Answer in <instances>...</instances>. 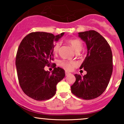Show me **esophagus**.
<instances>
[{
    "label": "esophagus",
    "instance_id": "obj_1",
    "mask_svg": "<svg viewBox=\"0 0 124 124\" xmlns=\"http://www.w3.org/2000/svg\"><path fill=\"white\" fill-rule=\"evenodd\" d=\"M65 75L66 76H68V75H69V74H70V73L69 72H67V71H65Z\"/></svg>",
    "mask_w": 124,
    "mask_h": 124
}]
</instances>
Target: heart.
Instances as JSON below:
<instances>
[{
	"mask_svg": "<svg viewBox=\"0 0 124 124\" xmlns=\"http://www.w3.org/2000/svg\"><path fill=\"white\" fill-rule=\"evenodd\" d=\"M67 43L69 44L72 48L74 49L77 52L81 51L83 48V43L82 41L79 39L76 38H70L68 39L67 40ZM60 47V43L59 42H55L54 43L53 47H52V51L54 54L58 53L59 49ZM59 65L63 68L64 69L68 70H71L74 68V67L76 66V63L73 62H69V61L62 60L59 61Z\"/></svg>",
	"mask_w": 124,
	"mask_h": 124,
	"instance_id": "b5f03b06",
	"label": "heart"
}]
</instances>
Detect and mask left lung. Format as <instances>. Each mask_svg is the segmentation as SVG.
Wrapping results in <instances>:
<instances>
[{"label": "left lung", "mask_w": 124, "mask_h": 124, "mask_svg": "<svg viewBox=\"0 0 124 124\" xmlns=\"http://www.w3.org/2000/svg\"><path fill=\"white\" fill-rule=\"evenodd\" d=\"M85 42L87 54L81 65L87 74L81 77L76 74V81L71 91L77 97L91 100L98 97L106 90L113 70L111 47L102 35L95 30L78 33Z\"/></svg>", "instance_id": "1"}]
</instances>
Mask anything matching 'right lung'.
Returning a JSON list of instances; mask_svg holds the SVG:
<instances>
[{
  "label": "right lung",
  "mask_w": 124,
  "mask_h": 124,
  "mask_svg": "<svg viewBox=\"0 0 124 124\" xmlns=\"http://www.w3.org/2000/svg\"><path fill=\"white\" fill-rule=\"evenodd\" d=\"M64 33L54 35L46 32H32L25 36L17 52L16 65L20 86L26 95L36 101L50 99L55 95L56 85L65 77V71L55 67L46 71L53 58L54 41H57Z\"/></svg>",
  "instance_id": "right-lung-1"
}]
</instances>
